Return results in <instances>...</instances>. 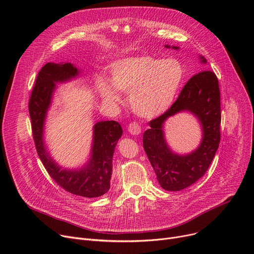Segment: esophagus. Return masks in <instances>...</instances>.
I'll return each instance as SVG.
<instances>
[{"label": "esophagus", "instance_id": "obj_1", "mask_svg": "<svg viewBox=\"0 0 254 254\" xmlns=\"http://www.w3.org/2000/svg\"><path fill=\"white\" fill-rule=\"evenodd\" d=\"M127 129L131 134H134V136H137L141 132V127L138 123L136 122H131L129 123V125L127 126Z\"/></svg>", "mask_w": 254, "mask_h": 254}]
</instances>
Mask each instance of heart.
Returning a JSON list of instances; mask_svg holds the SVG:
<instances>
[{
  "label": "heart",
  "mask_w": 254,
  "mask_h": 254,
  "mask_svg": "<svg viewBox=\"0 0 254 254\" xmlns=\"http://www.w3.org/2000/svg\"><path fill=\"white\" fill-rule=\"evenodd\" d=\"M183 75V66L176 58L141 55L113 63L112 81L100 77L97 87L102 98L111 103L121 100L118 90L129 94L132 110L142 117L152 118L171 106Z\"/></svg>",
  "instance_id": "obj_1"
}]
</instances>
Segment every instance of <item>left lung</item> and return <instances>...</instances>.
I'll list each match as a JSON object with an SVG mask.
<instances>
[{
	"label": "left lung",
	"instance_id": "obj_1",
	"mask_svg": "<svg viewBox=\"0 0 254 254\" xmlns=\"http://www.w3.org/2000/svg\"><path fill=\"white\" fill-rule=\"evenodd\" d=\"M201 59L206 63L203 57ZM184 110L198 117L204 138L197 150L180 157L174 155L166 145L162 127L168 117ZM221 92L217 77L211 70H201L185 84L170 108L149 122L150 127L143 134V147L164 190H183L205 175L221 142Z\"/></svg>",
	"mask_w": 254,
	"mask_h": 254
}]
</instances>
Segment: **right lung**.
I'll return each instance as SVG.
<instances>
[{
	"instance_id": "right-lung-1",
	"label": "right lung",
	"mask_w": 254,
	"mask_h": 254,
	"mask_svg": "<svg viewBox=\"0 0 254 254\" xmlns=\"http://www.w3.org/2000/svg\"><path fill=\"white\" fill-rule=\"evenodd\" d=\"M77 74V68L71 63L44 65L32 88L28 111L38 155L50 177L67 192L95 198L102 196L110 189L114 148L123 134L121 125L114 121L100 122L95 125L92 158L78 171H61L49 157L43 142L44 122L55 89V82L68 80Z\"/></svg>"
}]
</instances>
